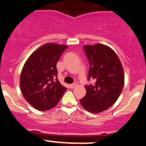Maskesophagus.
I'll use <instances>...</instances> for the list:
<instances>
[{"mask_svg": "<svg viewBox=\"0 0 146 146\" xmlns=\"http://www.w3.org/2000/svg\"><path fill=\"white\" fill-rule=\"evenodd\" d=\"M77 85H78V82H75L74 83H73V84H70V85H69V86H70V88H74L75 86H76Z\"/></svg>", "mask_w": 146, "mask_h": 146, "instance_id": "1", "label": "esophagus"}]
</instances>
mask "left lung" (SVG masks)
I'll use <instances>...</instances> for the list:
<instances>
[{
	"label": "left lung",
	"mask_w": 146,
	"mask_h": 146,
	"mask_svg": "<svg viewBox=\"0 0 146 146\" xmlns=\"http://www.w3.org/2000/svg\"><path fill=\"white\" fill-rule=\"evenodd\" d=\"M83 50L90 64L87 80L94 82L84 86L86 95L80 102L87 111L99 113L113 105L123 90L122 64L114 51L105 45H86Z\"/></svg>",
	"instance_id": "8db88e82"
}]
</instances>
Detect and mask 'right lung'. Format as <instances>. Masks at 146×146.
<instances>
[{"label":"right lung","instance_id":"add662e5","mask_svg":"<svg viewBox=\"0 0 146 146\" xmlns=\"http://www.w3.org/2000/svg\"><path fill=\"white\" fill-rule=\"evenodd\" d=\"M68 46L52 43L33 52L21 73L20 87L24 98L39 111L53 108L66 90L57 79V62Z\"/></svg>","mask_w":146,"mask_h":146}]
</instances>
